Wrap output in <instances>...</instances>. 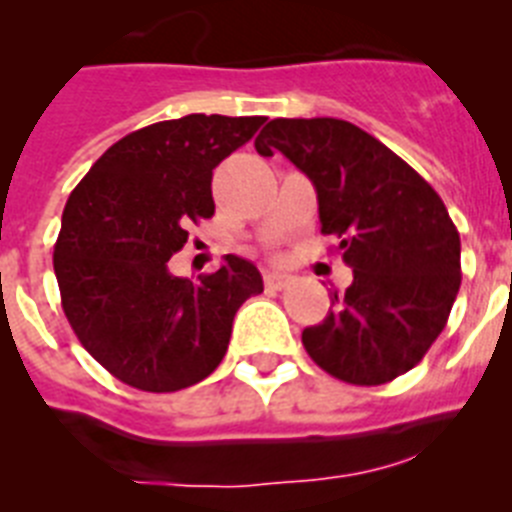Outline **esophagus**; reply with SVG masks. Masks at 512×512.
I'll return each instance as SVG.
<instances>
[{"mask_svg": "<svg viewBox=\"0 0 512 512\" xmlns=\"http://www.w3.org/2000/svg\"><path fill=\"white\" fill-rule=\"evenodd\" d=\"M264 284L269 289H284L289 284V274H284V271H277V269H266Z\"/></svg>", "mask_w": 512, "mask_h": 512, "instance_id": "esophagus-1", "label": "esophagus"}]
</instances>
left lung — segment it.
<instances>
[{
    "instance_id": "8db88e82",
    "label": "left lung",
    "mask_w": 512,
    "mask_h": 512,
    "mask_svg": "<svg viewBox=\"0 0 512 512\" xmlns=\"http://www.w3.org/2000/svg\"><path fill=\"white\" fill-rule=\"evenodd\" d=\"M261 156H284L318 192L320 233L336 235L354 282L330 295L302 346L330 377L374 387L410 372L446 328L461 284L449 210L415 169L374 135L336 117L271 120Z\"/></svg>"
}]
</instances>
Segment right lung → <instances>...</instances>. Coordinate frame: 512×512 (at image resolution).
<instances>
[{"mask_svg":"<svg viewBox=\"0 0 512 512\" xmlns=\"http://www.w3.org/2000/svg\"><path fill=\"white\" fill-rule=\"evenodd\" d=\"M266 117L187 115L125 135L71 192L53 248L61 305L81 346L143 392L202 382L223 361L238 307L264 292L228 253L200 282L174 277L189 225L212 217V169Z\"/></svg>","mask_w":512,"mask_h":512,"instance_id":"obj_1","label":"right lung"}]
</instances>
